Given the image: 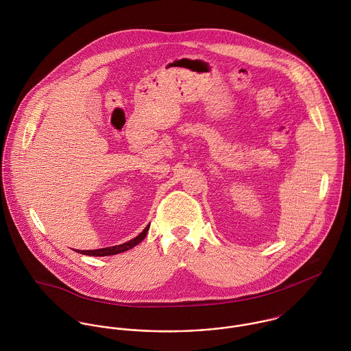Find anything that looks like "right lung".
Returning a JSON list of instances; mask_svg holds the SVG:
<instances>
[{"label": "right lung", "mask_w": 351, "mask_h": 351, "mask_svg": "<svg viewBox=\"0 0 351 351\" xmlns=\"http://www.w3.org/2000/svg\"><path fill=\"white\" fill-rule=\"evenodd\" d=\"M150 228V224L134 239H131L130 242H125L123 245H119V246H112V247H104V249H97V250H77V252H81V254H85V255H90V256H108V255H114V254H120V252H124V251L130 250L132 247H135L136 245H139L145 238H146V234Z\"/></svg>", "instance_id": "1"}]
</instances>
